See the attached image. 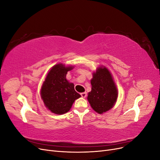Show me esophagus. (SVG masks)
<instances>
[{
	"instance_id": "obj_1",
	"label": "esophagus",
	"mask_w": 160,
	"mask_h": 160,
	"mask_svg": "<svg viewBox=\"0 0 160 160\" xmlns=\"http://www.w3.org/2000/svg\"><path fill=\"white\" fill-rule=\"evenodd\" d=\"M81 97L83 98H85L86 97H87V93H86V92H83V93H81Z\"/></svg>"
}]
</instances>
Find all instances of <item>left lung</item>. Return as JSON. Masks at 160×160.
Here are the masks:
<instances>
[{"label":"left lung","instance_id":"8db88e82","mask_svg":"<svg viewBox=\"0 0 160 160\" xmlns=\"http://www.w3.org/2000/svg\"><path fill=\"white\" fill-rule=\"evenodd\" d=\"M91 84L88 100L93 109L102 114L112 108L117 101L118 91L109 71L105 67H98L93 73Z\"/></svg>","mask_w":160,"mask_h":160}]
</instances>
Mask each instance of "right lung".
Returning a JSON list of instances; mask_svg holds the SVG:
<instances>
[{"label":"right lung","instance_id":"add662e5","mask_svg":"<svg viewBox=\"0 0 160 160\" xmlns=\"http://www.w3.org/2000/svg\"><path fill=\"white\" fill-rule=\"evenodd\" d=\"M73 66L59 63L53 66L43 82L41 96L45 107L52 113L64 114L70 110L75 100L81 95L75 91L74 84L67 80V72Z\"/></svg>","mask_w":160,"mask_h":160}]
</instances>
